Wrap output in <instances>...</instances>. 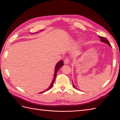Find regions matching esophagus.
Instances as JSON below:
<instances>
[{
    "label": "esophagus",
    "mask_w": 120,
    "mask_h": 120,
    "mask_svg": "<svg viewBox=\"0 0 120 120\" xmlns=\"http://www.w3.org/2000/svg\"><path fill=\"white\" fill-rule=\"evenodd\" d=\"M69 62V59L68 58H66L64 60V63L65 64H68Z\"/></svg>",
    "instance_id": "esophagus-1"
}]
</instances>
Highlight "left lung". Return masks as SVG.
Returning <instances> with one entry per match:
<instances>
[{
    "label": "left lung",
    "instance_id": "8db88e82",
    "mask_svg": "<svg viewBox=\"0 0 120 120\" xmlns=\"http://www.w3.org/2000/svg\"><path fill=\"white\" fill-rule=\"evenodd\" d=\"M98 36H99V38H100V40H101V41L106 43V44H108L109 46H110V47H111V45H110V44H109V41H108V40H107L105 38H104V37L101 36H99V35H98ZM73 87H74L75 88H76L75 86V85H73Z\"/></svg>",
    "mask_w": 120,
    "mask_h": 120
}]
</instances>
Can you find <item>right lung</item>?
I'll return each mask as SVG.
<instances>
[{"label":"right lung","mask_w":120,"mask_h":120,"mask_svg":"<svg viewBox=\"0 0 120 120\" xmlns=\"http://www.w3.org/2000/svg\"><path fill=\"white\" fill-rule=\"evenodd\" d=\"M36 32H35V33H36ZM63 65H64V64H63V60H61V61H59V62H58L57 63V64H56V66H55L54 79H53V81H52V83H51V85H50V86L47 89V90H45V91H43V92H41V93H43V92H45V91H48L49 90L51 89L52 88V87H53V86L54 82H55V79H56V75H57V71H58V70L59 69V68H60V67H62Z\"/></svg>","instance_id":"obj_1"}]
</instances>
